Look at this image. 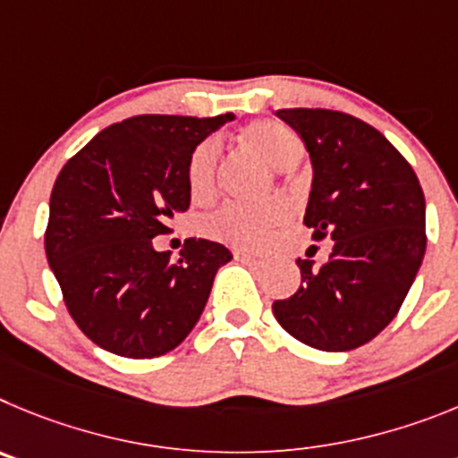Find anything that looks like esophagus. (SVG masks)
<instances>
[{
	"label": "esophagus",
	"mask_w": 458,
	"mask_h": 458,
	"mask_svg": "<svg viewBox=\"0 0 458 458\" xmlns=\"http://www.w3.org/2000/svg\"><path fill=\"white\" fill-rule=\"evenodd\" d=\"M233 255H234V259H239V262H250V259L258 258V253H253V250H249V249H234Z\"/></svg>",
	"instance_id": "34e87169"
}]
</instances>
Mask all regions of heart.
Here are the masks:
<instances>
[{
    "label": "heart",
    "instance_id": "1",
    "mask_svg": "<svg viewBox=\"0 0 458 458\" xmlns=\"http://www.w3.org/2000/svg\"><path fill=\"white\" fill-rule=\"evenodd\" d=\"M242 143L255 157L274 171H292L306 155V146L294 130L280 123H253L242 131ZM221 146L216 139H205L193 148L187 162V187L193 203H209L219 184ZM287 219L283 200L262 205H224L200 221V233L209 239L239 249H258Z\"/></svg>",
    "mask_w": 458,
    "mask_h": 458
}]
</instances>
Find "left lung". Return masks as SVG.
Listing matches in <instances>:
<instances>
[{
    "label": "left lung",
    "mask_w": 458,
    "mask_h": 458,
    "mask_svg": "<svg viewBox=\"0 0 458 458\" xmlns=\"http://www.w3.org/2000/svg\"><path fill=\"white\" fill-rule=\"evenodd\" d=\"M303 139L312 187L303 224L331 237L327 265L296 259L301 287L274 301L292 337L321 352H352L388 327L422 265L424 193L411 164L372 125L331 109H280Z\"/></svg>",
    "instance_id": "1"
}]
</instances>
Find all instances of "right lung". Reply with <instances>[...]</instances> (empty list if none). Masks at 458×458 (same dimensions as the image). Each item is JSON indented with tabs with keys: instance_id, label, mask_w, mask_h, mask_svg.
Segmentation results:
<instances>
[{
	"instance_id": "add662e5",
	"label": "right lung",
	"mask_w": 458,
	"mask_h": 458,
	"mask_svg": "<svg viewBox=\"0 0 458 458\" xmlns=\"http://www.w3.org/2000/svg\"><path fill=\"white\" fill-rule=\"evenodd\" d=\"M228 121L233 114L127 118L61 168L45 253L70 317L98 347L125 358L162 356L203 315L214 276L233 253L191 237L171 262V250H157L152 239L187 212L189 157Z\"/></svg>"
}]
</instances>
